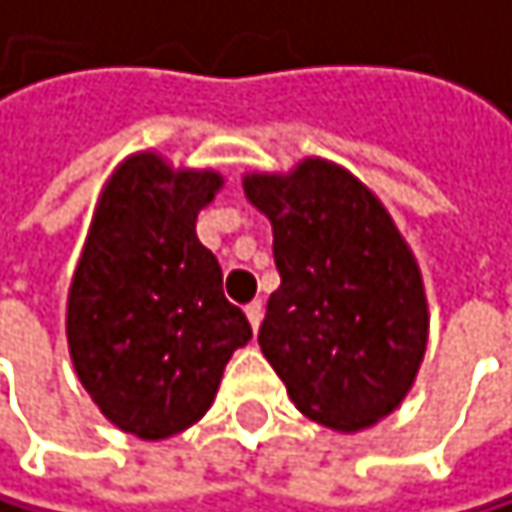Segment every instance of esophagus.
I'll use <instances>...</instances> for the list:
<instances>
[{"mask_svg": "<svg viewBox=\"0 0 512 512\" xmlns=\"http://www.w3.org/2000/svg\"><path fill=\"white\" fill-rule=\"evenodd\" d=\"M245 316H248L251 328L258 331V328H261V322H264V304H261V301H251V304L245 307Z\"/></svg>", "mask_w": 512, "mask_h": 512, "instance_id": "1", "label": "esophagus"}]
</instances>
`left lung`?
I'll use <instances>...</instances> for the list:
<instances>
[{
    "mask_svg": "<svg viewBox=\"0 0 512 512\" xmlns=\"http://www.w3.org/2000/svg\"><path fill=\"white\" fill-rule=\"evenodd\" d=\"M245 199L273 224L282 285L258 344L291 402L338 433L375 427L415 387L430 310L415 251L353 171L307 156L248 171Z\"/></svg>",
    "mask_w": 512,
    "mask_h": 512,
    "instance_id": "left-lung-1",
    "label": "left lung"
}]
</instances>
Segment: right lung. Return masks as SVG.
Here are the masks:
<instances>
[{
    "label": "right lung",
    "mask_w": 512,
    "mask_h": 512,
    "mask_svg": "<svg viewBox=\"0 0 512 512\" xmlns=\"http://www.w3.org/2000/svg\"><path fill=\"white\" fill-rule=\"evenodd\" d=\"M224 174L174 168L156 150L107 178L67 294V347L101 415L159 442L193 427L218 396L251 325L224 298L218 258L196 218Z\"/></svg>",
    "instance_id": "add662e5"
}]
</instances>
